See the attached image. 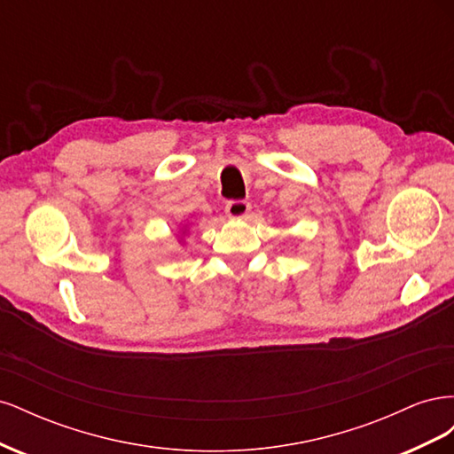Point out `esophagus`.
Instances as JSON below:
<instances>
[{
    "mask_svg": "<svg viewBox=\"0 0 454 454\" xmlns=\"http://www.w3.org/2000/svg\"><path fill=\"white\" fill-rule=\"evenodd\" d=\"M250 208H252L250 202H246V200H231L225 206V214L229 217H232V219H244L246 215L250 214Z\"/></svg>",
    "mask_w": 454,
    "mask_h": 454,
    "instance_id": "obj_1",
    "label": "esophagus"
}]
</instances>
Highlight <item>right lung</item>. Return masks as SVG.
I'll return each mask as SVG.
<instances>
[{
    "label": "right lung",
    "mask_w": 454,
    "mask_h": 454,
    "mask_svg": "<svg viewBox=\"0 0 454 454\" xmlns=\"http://www.w3.org/2000/svg\"><path fill=\"white\" fill-rule=\"evenodd\" d=\"M184 229H185V227H184ZM182 232H184V235H185V231H182Z\"/></svg>",
    "instance_id": "right-lung-1"
}]
</instances>
